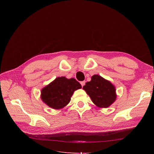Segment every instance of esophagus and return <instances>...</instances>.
<instances>
[{
    "label": "esophagus",
    "mask_w": 154,
    "mask_h": 154,
    "mask_svg": "<svg viewBox=\"0 0 154 154\" xmlns=\"http://www.w3.org/2000/svg\"><path fill=\"white\" fill-rule=\"evenodd\" d=\"M80 83H81V85H82V87H83V86H84V85H85V82H84V81H83V82H80Z\"/></svg>",
    "instance_id": "esophagus-1"
}]
</instances>
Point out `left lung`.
Returning a JSON list of instances; mask_svg holds the SVG:
<instances>
[{
  "mask_svg": "<svg viewBox=\"0 0 154 154\" xmlns=\"http://www.w3.org/2000/svg\"><path fill=\"white\" fill-rule=\"evenodd\" d=\"M94 104L99 108H108L117 97L115 86L110 81L97 74L91 77V80L83 87Z\"/></svg>",
  "mask_w": 154,
  "mask_h": 154,
  "instance_id": "1",
  "label": "left lung"
}]
</instances>
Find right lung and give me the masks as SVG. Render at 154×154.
Segmentation results:
<instances>
[{"instance_id": "obj_1", "label": "right lung", "mask_w": 154, "mask_h": 154, "mask_svg": "<svg viewBox=\"0 0 154 154\" xmlns=\"http://www.w3.org/2000/svg\"><path fill=\"white\" fill-rule=\"evenodd\" d=\"M81 88L74 78L58 77L41 90L40 98L51 108L62 109L69 104L74 92Z\"/></svg>"}]
</instances>
